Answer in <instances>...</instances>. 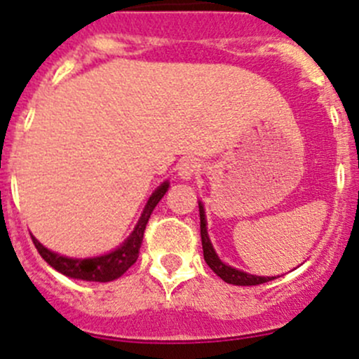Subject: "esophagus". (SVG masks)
<instances>
[{
	"label": "esophagus",
	"instance_id": "34e87169",
	"mask_svg": "<svg viewBox=\"0 0 359 359\" xmlns=\"http://www.w3.org/2000/svg\"><path fill=\"white\" fill-rule=\"evenodd\" d=\"M200 168H201V165L196 161V159H186V161H182L179 165L180 179H184V180L193 179V177L200 172Z\"/></svg>",
	"mask_w": 359,
	"mask_h": 359
}]
</instances>
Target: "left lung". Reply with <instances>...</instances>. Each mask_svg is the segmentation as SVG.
<instances>
[{"label": "left lung", "mask_w": 359, "mask_h": 359, "mask_svg": "<svg viewBox=\"0 0 359 359\" xmlns=\"http://www.w3.org/2000/svg\"><path fill=\"white\" fill-rule=\"evenodd\" d=\"M200 235H201V245H203V257L207 261L208 266L221 277L224 283L233 284V286H257V284H264L268 280H273V277H257V276H249L245 272H240L236 268L228 266V264L222 263L221 259L215 254L214 247H212L210 238H208L207 233V221H205V212L203 207L200 203Z\"/></svg>", "instance_id": "obj_1"}]
</instances>
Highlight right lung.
<instances>
[{"label":"right lung","mask_w":359,"mask_h":359,"mask_svg":"<svg viewBox=\"0 0 359 359\" xmlns=\"http://www.w3.org/2000/svg\"><path fill=\"white\" fill-rule=\"evenodd\" d=\"M166 191H168V182L161 184V186L152 193L147 205H145L144 214H142L140 221H138L137 228L133 229L130 238H128L119 249L112 250V252L105 254V256L91 257V259H73V257L59 256V254L45 249V247L33 236L34 247H36L40 256L43 257L52 268H55L57 272H61L62 276L66 277L89 280V283H110V280L119 279L128 268L138 259L142 240H144L145 226H147L152 210H154L156 205L159 203V200L165 196Z\"/></svg>","instance_id":"1"}]
</instances>
